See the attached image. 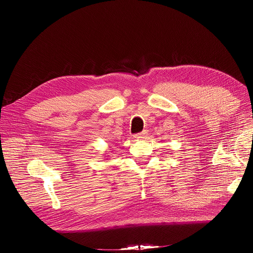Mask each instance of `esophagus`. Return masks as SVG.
Masks as SVG:
<instances>
[{
  "label": "esophagus",
  "mask_w": 253,
  "mask_h": 253,
  "mask_svg": "<svg viewBox=\"0 0 253 253\" xmlns=\"http://www.w3.org/2000/svg\"><path fill=\"white\" fill-rule=\"evenodd\" d=\"M147 133H148V132L144 130V131L140 132V133L135 134V135H134V138H135V139H142V138H144V136H145V135H147Z\"/></svg>",
  "instance_id": "1"
}]
</instances>
